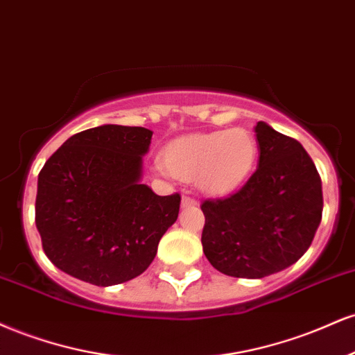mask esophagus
Listing matches in <instances>:
<instances>
[{"label": "esophagus", "mask_w": 355, "mask_h": 355, "mask_svg": "<svg viewBox=\"0 0 355 355\" xmlns=\"http://www.w3.org/2000/svg\"><path fill=\"white\" fill-rule=\"evenodd\" d=\"M181 206L182 207H191V206H198V201L193 198H189V196H182L181 199Z\"/></svg>", "instance_id": "34e87169"}]
</instances>
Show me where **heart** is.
<instances>
[{
    "label": "heart",
    "instance_id": "heart-1",
    "mask_svg": "<svg viewBox=\"0 0 355 355\" xmlns=\"http://www.w3.org/2000/svg\"><path fill=\"white\" fill-rule=\"evenodd\" d=\"M257 143L244 128L176 137L162 149L156 169L162 176L194 181L204 194L224 198L236 193L251 176Z\"/></svg>",
    "mask_w": 355,
    "mask_h": 355
}]
</instances>
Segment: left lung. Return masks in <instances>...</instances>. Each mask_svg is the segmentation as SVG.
<instances>
[{"label":"left lung","mask_w":355,"mask_h":355,"mask_svg":"<svg viewBox=\"0 0 355 355\" xmlns=\"http://www.w3.org/2000/svg\"><path fill=\"white\" fill-rule=\"evenodd\" d=\"M256 173L236 194L204 201L202 251L232 277L262 279L297 262L322 219V182L301 143L264 121Z\"/></svg>","instance_id":"1"}]
</instances>
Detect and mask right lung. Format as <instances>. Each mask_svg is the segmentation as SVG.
Segmentation results:
<instances>
[{
	"instance_id": "right-lung-1",
	"label": "right lung",
	"mask_w": 355,
	"mask_h": 355,
	"mask_svg": "<svg viewBox=\"0 0 355 355\" xmlns=\"http://www.w3.org/2000/svg\"><path fill=\"white\" fill-rule=\"evenodd\" d=\"M153 131L119 124L71 136L37 176L36 227L62 272L94 286L131 281L149 268L176 223L181 196L141 182Z\"/></svg>"
}]
</instances>
